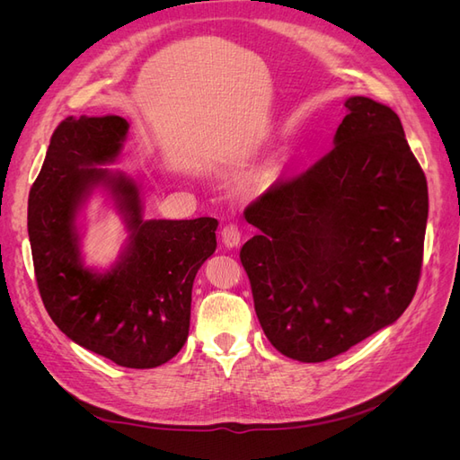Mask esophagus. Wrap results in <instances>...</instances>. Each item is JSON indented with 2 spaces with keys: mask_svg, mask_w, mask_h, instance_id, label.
Returning a JSON list of instances; mask_svg holds the SVG:
<instances>
[{
  "mask_svg": "<svg viewBox=\"0 0 460 460\" xmlns=\"http://www.w3.org/2000/svg\"><path fill=\"white\" fill-rule=\"evenodd\" d=\"M220 238L226 247H235L242 240V232L235 222H228V225L220 230Z\"/></svg>",
  "mask_w": 460,
  "mask_h": 460,
  "instance_id": "esophagus-1",
  "label": "esophagus"
}]
</instances>
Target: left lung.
<instances>
[{"label":"left lung","instance_id":"1","mask_svg":"<svg viewBox=\"0 0 460 460\" xmlns=\"http://www.w3.org/2000/svg\"><path fill=\"white\" fill-rule=\"evenodd\" d=\"M330 153L243 211L240 259L264 336L323 363L405 313L420 280L428 186L401 120L355 95Z\"/></svg>","mask_w":460,"mask_h":460}]
</instances>
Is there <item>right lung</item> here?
Wrapping results in <instances>:
<instances>
[{
  "mask_svg": "<svg viewBox=\"0 0 460 460\" xmlns=\"http://www.w3.org/2000/svg\"><path fill=\"white\" fill-rule=\"evenodd\" d=\"M128 122L117 115L68 117L55 128L29 196V238L41 301L58 328L84 349L127 368H155L188 340L191 286L215 253L218 220H144L137 186L97 164L113 163ZM107 185L128 229L116 267L81 264L75 217Z\"/></svg>",
  "mask_w": 460,
  "mask_h": 460,
  "instance_id": "obj_1",
  "label": "right lung"
}]
</instances>
